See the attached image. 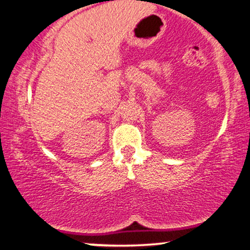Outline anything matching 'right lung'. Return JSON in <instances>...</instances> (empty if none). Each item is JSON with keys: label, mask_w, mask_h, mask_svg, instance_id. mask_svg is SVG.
<instances>
[{"label": "right lung", "mask_w": 250, "mask_h": 250, "mask_svg": "<svg viewBox=\"0 0 250 250\" xmlns=\"http://www.w3.org/2000/svg\"><path fill=\"white\" fill-rule=\"evenodd\" d=\"M113 1H114V0H113Z\"/></svg>", "instance_id": "right-lung-1"}]
</instances>
